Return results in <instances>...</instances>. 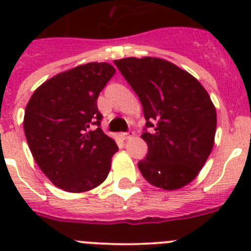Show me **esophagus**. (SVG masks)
Returning <instances> with one entry per match:
<instances>
[{"instance_id": "obj_1", "label": "esophagus", "mask_w": 251, "mask_h": 251, "mask_svg": "<svg viewBox=\"0 0 251 251\" xmlns=\"http://www.w3.org/2000/svg\"><path fill=\"white\" fill-rule=\"evenodd\" d=\"M134 136V133L133 132H128V133H122L121 134V137L123 139H129V138H132V137Z\"/></svg>"}]
</instances>
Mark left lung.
I'll use <instances>...</instances> for the list:
<instances>
[{
	"mask_svg": "<svg viewBox=\"0 0 251 251\" xmlns=\"http://www.w3.org/2000/svg\"><path fill=\"white\" fill-rule=\"evenodd\" d=\"M114 64L143 105L148 153L138 162L141 174L163 190L188 185L214 147L216 109L210 95L196 77L167 60L126 57Z\"/></svg>",
	"mask_w": 251,
	"mask_h": 251,
	"instance_id": "left-lung-1",
	"label": "left lung"
}]
</instances>
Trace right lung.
I'll return each mask as SVG.
<instances>
[{
  "instance_id": "obj_1",
  "label": "right lung",
  "mask_w": 251,
  "mask_h": 251,
  "mask_svg": "<svg viewBox=\"0 0 251 251\" xmlns=\"http://www.w3.org/2000/svg\"><path fill=\"white\" fill-rule=\"evenodd\" d=\"M115 69L89 63L60 73L28 100L24 129L40 170L56 187L85 192L109 174L118 146L100 128L97 100Z\"/></svg>"
}]
</instances>
